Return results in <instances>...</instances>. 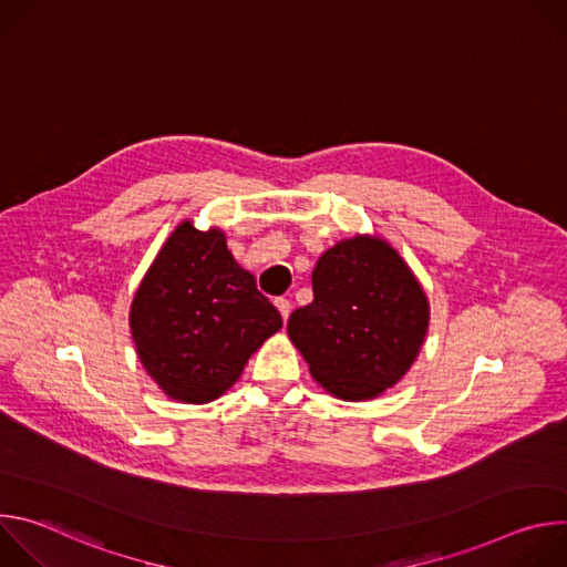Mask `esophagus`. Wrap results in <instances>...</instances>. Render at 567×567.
<instances>
[{"instance_id":"esophagus-1","label":"esophagus","mask_w":567,"mask_h":567,"mask_svg":"<svg viewBox=\"0 0 567 567\" xmlns=\"http://www.w3.org/2000/svg\"><path fill=\"white\" fill-rule=\"evenodd\" d=\"M276 307H278V311L282 313V318L287 320L289 313H291V302H289L287 298H276Z\"/></svg>"}]
</instances>
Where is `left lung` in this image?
<instances>
[{
  "instance_id": "obj_1",
  "label": "left lung",
  "mask_w": 567,
  "mask_h": 567,
  "mask_svg": "<svg viewBox=\"0 0 567 567\" xmlns=\"http://www.w3.org/2000/svg\"><path fill=\"white\" fill-rule=\"evenodd\" d=\"M311 289L287 332L322 388L359 401L406 374L426 337L429 302L394 249L377 237L343 239L316 262Z\"/></svg>"
}]
</instances>
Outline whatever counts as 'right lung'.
I'll return each mask as SVG.
<instances>
[{"mask_svg": "<svg viewBox=\"0 0 567 567\" xmlns=\"http://www.w3.org/2000/svg\"><path fill=\"white\" fill-rule=\"evenodd\" d=\"M130 328L150 377L175 399L204 403L237 381L282 316L233 260L224 233L184 221L147 269Z\"/></svg>", "mask_w": 567, "mask_h": 567, "instance_id": "right-lung-1", "label": "right lung"}]
</instances>
